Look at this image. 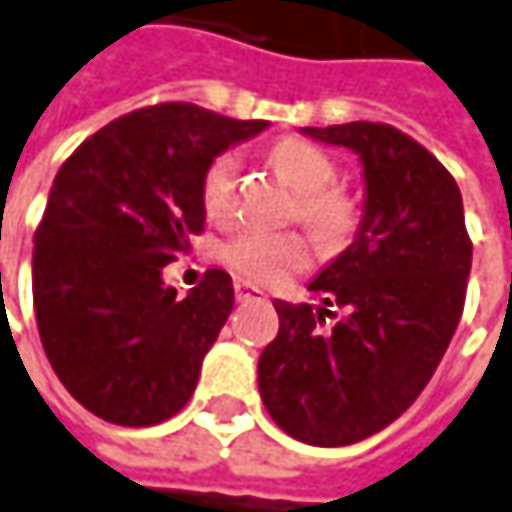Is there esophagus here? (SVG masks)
Returning <instances> with one entry per match:
<instances>
[{"label":"esophagus","instance_id":"1","mask_svg":"<svg viewBox=\"0 0 512 512\" xmlns=\"http://www.w3.org/2000/svg\"><path fill=\"white\" fill-rule=\"evenodd\" d=\"M234 293H237L240 302H243V299H266L263 290H257L255 284H246V281H237V284H234Z\"/></svg>","mask_w":512,"mask_h":512}]
</instances>
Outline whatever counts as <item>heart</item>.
Wrapping results in <instances>:
<instances>
[{
	"mask_svg": "<svg viewBox=\"0 0 512 512\" xmlns=\"http://www.w3.org/2000/svg\"><path fill=\"white\" fill-rule=\"evenodd\" d=\"M275 171L299 192V219L323 246H341L356 228L353 198L335 186L338 162L308 139H281L272 148ZM240 162L234 154L213 156L201 174V207L210 222L222 225L237 210ZM225 263L252 284H281L302 272L311 260L308 243L299 234L246 231L225 246Z\"/></svg>",
	"mask_w": 512,
	"mask_h": 512,
	"instance_id": "b5f03b06",
	"label": "heart"
}]
</instances>
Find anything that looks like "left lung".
<instances>
[{
    "mask_svg": "<svg viewBox=\"0 0 512 512\" xmlns=\"http://www.w3.org/2000/svg\"><path fill=\"white\" fill-rule=\"evenodd\" d=\"M305 133L361 156L364 219L308 284L323 308L272 302L278 335L260 353L257 385L287 436L341 448L385 430L436 373L460 326L471 240L457 180L412 136L373 121Z\"/></svg>",
    "mask_w": 512,
    "mask_h": 512,
    "instance_id": "left-lung-1",
    "label": "left lung"
}]
</instances>
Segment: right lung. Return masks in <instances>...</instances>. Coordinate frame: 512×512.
I'll return each instance as SVG.
<instances>
[{
    "instance_id": "obj_1",
    "label": "right lung",
    "mask_w": 512,
    "mask_h": 512,
    "mask_svg": "<svg viewBox=\"0 0 512 512\" xmlns=\"http://www.w3.org/2000/svg\"><path fill=\"white\" fill-rule=\"evenodd\" d=\"M266 130L195 103L115 118L64 159L35 231L32 293L44 353L97 418L154 427L192 397L234 284L222 269L177 296L162 266L204 231L201 174Z\"/></svg>"
}]
</instances>
